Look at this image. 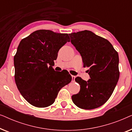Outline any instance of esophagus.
I'll return each mask as SVG.
<instances>
[{"instance_id": "esophagus-1", "label": "esophagus", "mask_w": 132, "mask_h": 132, "mask_svg": "<svg viewBox=\"0 0 132 132\" xmlns=\"http://www.w3.org/2000/svg\"><path fill=\"white\" fill-rule=\"evenodd\" d=\"M71 77H72V80H73V81H75V78H76L75 76H73V75H72Z\"/></svg>"}]
</instances>
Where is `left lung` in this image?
I'll list each match as a JSON object with an SVG mask.
<instances>
[{"label":"left lung","instance_id":"1","mask_svg":"<svg viewBox=\"0 0 132 132\" xmlns=\"http://www.w3.org/2000/svg\"><path fill=\"white\" fill-rule=\"evenodd\" d=\"M71 44L82 57L90 79L77 77L80 89L72 95L73 102L83 109H93L104 104L112 94L120 77L118 54L107 39L89 30L69 34Z\"/></svg>","mask_w":132,"mask_h":132}]
</instances>
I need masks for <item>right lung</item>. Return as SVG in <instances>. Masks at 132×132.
Listing matches in <instances>:
<instances>
[{"instance_id":"obj_1","label":"right lung","mask_w":132,"mask_h":132,"mask_svg":"<svg viewBox=\"0 0 132 132\" xmlns=\"http://www.w3.org/2000/svg\"><path fill=\"white\" fill-rule=\"evenodd\" d=\"M70 39L67 34L38 30L21 39L14 57L16 85L28 103L37 108L52 104L62 87L72 80L64 70L53 68L59 49Z\"/></svg>"}]
</instances>
